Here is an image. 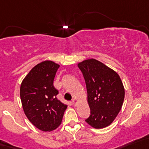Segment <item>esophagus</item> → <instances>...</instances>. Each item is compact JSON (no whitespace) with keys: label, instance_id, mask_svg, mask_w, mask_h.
Listing matches in <instances>:
<instances>
[{"label":"esophagus","instance_id":"obj_1","mask_svg":"<svg viewBox=\"0 0 149 149\" xmlns=\"http://www.w3.org/2000/svg\"><path fill=\"white\" fill-rule=\"evenodd\" d=\"M72 102H73V105H74V106H76V105H77V104H78V101H77V100H76V99H73V100H72Z\"/></svg>","mask_w":149,"mask_h":149}]
</instances>
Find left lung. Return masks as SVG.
Listing matches in <instances>:
<instances>
[{"label": "left lung", "instance_id": "left-lung-1", "mask_svg": "<svg viewBox=\"0 0 149 149\" xmlns=\"http://www.w3.org/2000/svg\"><path fill=\"white\" fill-rule=\"evenodd\" d=\"M88 93L91 115L86 122L95 129L112 123L123 104L125 88L118 74L102 62L91 58L80 62Z\"/></svg>", "mask_w": 149, "mask_h": 149}]
</instances>
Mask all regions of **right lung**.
<instances>
[{
	"mask_svg": "<svg viewBox=\"0 0 149 149\" xmlns=\"http://www.w3.org/2000/svg\"><path fill=\"white\" fill-rule=\"evenodd\" d=\"M59 65L45 61L32 68L20 86V99L27 119L43 132L56 130L61 123L66 104L56 98L54 79Z\"/></svg>",
	"mask_w": 149,
	"mask_h": 149,
	"instance_id": "right-lung-1",
	"label": "right lung"
}]
</instances>
